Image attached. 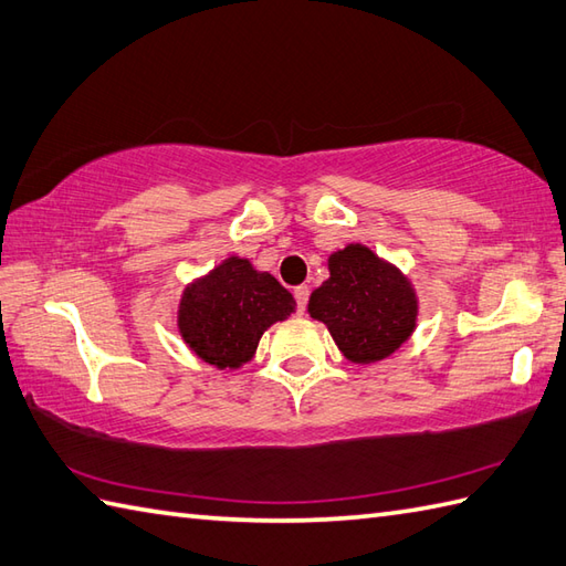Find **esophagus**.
Returning <instances> with one entry per match:
<instances>
[{
  "label": "esophagus",
  "instance_id": "1",
  "mask_svg": "<svg viewBox=\"0 0 566 566\" xmlns=\"http://www.w3.org/2000/svg\"><path fill=\"white\" fill-rule=\"evenodd\" d=\"M293 295H295V303H297V312H305L307 300H310V287L307 285H297L295 291H293Z\"/></svg>",
  "mask_w": 566,
  "mask_h": 566
}]
</instances>
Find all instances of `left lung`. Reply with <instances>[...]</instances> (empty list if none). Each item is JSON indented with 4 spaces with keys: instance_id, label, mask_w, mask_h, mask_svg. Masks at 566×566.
<instances>
[{
    "instance_id": "obj_1",
    "label": "left lung",
    "mask_w": 566,
    "mask_h": 566,
    "mask_svg": "<svg viewBox=\"0 0 566 566\" xmlns=\"http://www.w3.org/2000/svg\"><path fill=\"white\" fill-rule=\"evenodd\" d=\"M307 310L354 363L395 354L417 326L413 287L363 244H348L329 256V281L310 295Z\"/></svg>"
}]
</instances>
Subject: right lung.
<instances>
[{
  "instance_id": "1",
  "label": "right lung",
  "mask_w": 566,
  "mask_h": 566,
  "mask_svg": "<svg viewBox=\"0 0 566 566\" xmlns=\"http://www.w3.org/2000/svg\"><path fill=\"white\" fill-rule=\"evenodd\" d=\"M295 310L293 295L247 259H228L208 279L188 285L179 305L184 342L210 366L240 368L273 322Z\"/></svg>"
}]
</instances>
